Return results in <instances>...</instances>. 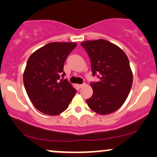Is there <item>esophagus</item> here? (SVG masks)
Masks as SVG:
<instances>
[{
	"mask_svg": "<svg viewBox=\"0 0 157 157\" xmlns=\"http://www.w3.org/2000/svg\"><path fill=\"white\" fill-rule=\"evenodd\" d=\"M83 86H84V84H77V87L78 88V89H80V88H82Z\"/></svg>",
	"mask_w": 157,
	"mask_h": 157,
	"instance_id": "34e87169",
	"label": "esophagus"
}]
</instances>
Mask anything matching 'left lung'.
Instances as JSON below:
<instances>
[{"instance_id": "obj_1", "label": "left lung", "mask_w": 157, "mask_h": 157, "mask_svg": "<svg viewBox=\"0 0 157 157\" xmlns=\"http://www.w3.org/2000/svg\"><path fill=\"white\" fill-rule=\"evenodd\" d=\"M91 59L92 75L100 80L92 82L93 94L86 103L92 111L108 115L118 109L128 97L132 84V72L126 53L105 39L81 43Z\"/></svg>"}]
</instances>
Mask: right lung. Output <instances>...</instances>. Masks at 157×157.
Wrapping results in <instances>:
<instances>
[{
	"label": "right lung",
	"mask_w": 157,
	"mask_h": 157,
	"mask_svg": "<svg viewBox=\"0 0 157 157\" xmlns=\"http://www.w3.org/2000/svg\"><path fill=\"white\" fill-rule=\"evenodd\" d=\"M76 42H51L30 55L23 80L29 98L39 111L48 115L64 112L75 97L76 89L64 77L63 67Z\"/></svg>",
	"instance_id": "right-lung-1"
}]
</instances>
